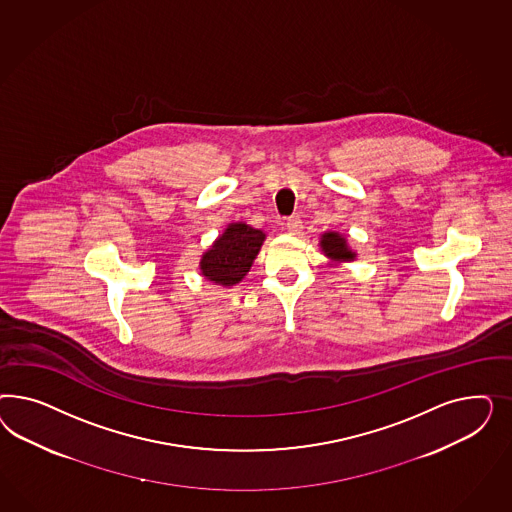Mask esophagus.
<instances>
[{"mask_svg": "<svg viewBox=\"0 0 512 512\" xmlns=\"http://www.w3.org/2000/svg\"><path fill=\"white\" fill-rule=\"evenodd\" d=\"M285 227L291 234H298L302 231V219L298 216H291L285 221Z\"/></svg>", "mask_w": 512, "mask_h": 512, "instance_id": "1", "label": "esophagus"}]
</instances>
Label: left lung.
Segmentation results:
<instances>
[{
  "label": "left lung",
  "mask_w": 512,
  "mask_h": 512,
  "mask_svg": "<svg viewBox=\"0 0 512 512\" xmlns=\"http://www.w3.org/2000/svg\"><path fill=\"white\" fill-rule=\"evenodd\" d=\"M321 248H323V251H325L328 257L338 259V261H353V259H355V253L347 248L345 238L338 233L323 234Z\"/></svg>",
  "instance_id": "left-lung-1"
}]
</instances>
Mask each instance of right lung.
<instances>
[{"label":"right lung","mask_w":512,"mask_h":512,"mask_svg":"<svg viewBox=\"0 0 512 512\" xmlns=\"http://www.w3.org/2000/svg\"><path fill=\"white\" fill-rule=\"evenodd\" d=\"M264 233L246 223H233L202 255V276L223 287L236 285L246 276L263 246Z\"/></svg>","instance_id":"1"}]
</instances>
